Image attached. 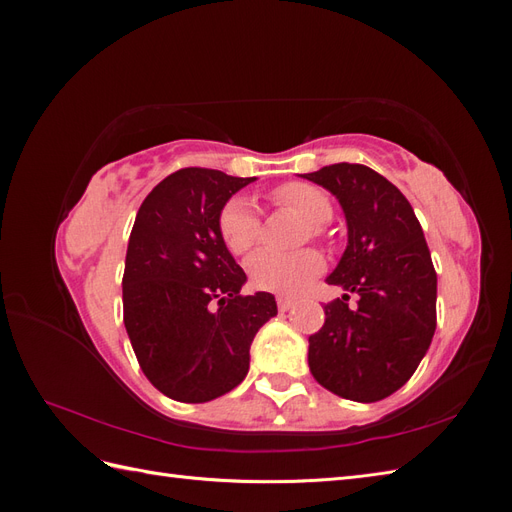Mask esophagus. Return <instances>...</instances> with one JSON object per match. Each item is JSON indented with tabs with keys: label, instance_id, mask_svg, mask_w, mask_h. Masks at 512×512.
Segmentation results:
<instances>
[{
	"label": "esophagus",
	"instance_id": "obj_1",
	"mask_svg": "<svg viewBox=\"0 0 512 512\" xmlns=\"http://www.w3.org/2000/svg\"><path fill=\"white\" fill-rule=\"evenodd\" d=\"M294 305L292 299L288 297H277V307H280V312H288V309Z\"/></svg>",
	"mask_w": 512,
	"mask_h": 512
}]
</instances>
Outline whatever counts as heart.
I'll use <instances>...</instances> for the list:
<instances>
[{
	"instance_id": "b5f03b06",
	"label": "heart",
	"mask_w": 512,
	"mask_h": 512,
	"mask_svg": "<svg viewBox=\"0 0 512 512\" xmlns=\"http://www.w3.org/2000/svg\"><path fill=\"white\" fill-rule=\"evenodd\" d=\"M275 198L312 224L314 232H320V226L327 224L333 215L331 200L316 185L286 183L275 192ZM260 230V209L250 196H235L228 200L220 213V235L232 254L241 256L250 252L260 239ZM320 271L322 258L312 250L299 254L260 250L247 260V275H250L252 286L277 294H294L303 290Z\"/></svg>"
}]
</instances>
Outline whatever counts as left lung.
<instances>
[{"mask_svg":"<svg viewBox=\"0 0 512 512\" xmlns=\"http://www.w3.org/2000/svg\"><path fill=\"white\" fill-rule=\"evenodd\" d=\"M303 179L342 205L348 243L327 277L348 294L324 305V324L309 337V371L324 389L361 404L404 386L436 331L438 277L412 205L363 164H331Z\"/></svg>","mask_w":512,"mask_h":512,"instance_id":"8db88e82","label":"left lung"}]
</instances>
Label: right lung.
I'll return each mask as SVG.
<instances>
[{
	"label": "right lung",
	"instance_id": "obj_1",
	"mask_svg": "<svg viewBox=\"0 0 512 512\" xmlns=\"http://www.w3.org/2000/svg\"><path fill=\"white\" fill-rule=\"evenodd\" d=\"M252 181L177 170L149 192L130 232L123 322L143 374L183 404L239 386L258 329L277 316L271 292L241 297L247 277L220 235L222 209Z\"/></svg>",
	"mask_w": 512,
	"mask_h": 512
}]
</instances>
